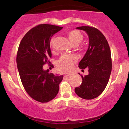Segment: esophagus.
Wrapping results in <instances>:
<instances>
[{
    "label": "esophagus",
    "instance_id": "1",
    "mask_svg": "<svg viewBox=\"0 0 129 129\" xmlns=\"http://www.w3.org/2000/svg\"><path fill=\"white\" fill-rule=\"evenodd\" d=\"M64 75H66V76H69L70 75H71V74L68 73H64Z\"/></svg>",
    "mask_w": 129,
    "mask_h": 129
}]
</instances>
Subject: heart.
<instances>
[{
	"label": "heart",
	"mask_w": 129,
	"mask_h": 129,
	"mask_svg": "<svg viewBox=\"0 0 129 129\" xmlns=\"http://www.w3.org/2000/svg\"><path fill=\"white\" fill-rule=\"evenodd\" d=\"M70 42L73 46H77L82 42L84 39L83 35L78 30L73 29L67 33ZM77 58L75 55H63L57 62V66L63 71H70L77 62Z\"/></svg>",
	"instance_id": "heart-1"
}]
</instances>
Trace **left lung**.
<instances>
[{"label": "left lung", "mask_w": 129, "mask_h": 129, "mask_svg": "<svg viewBox=\"0 0 129 129\" xmlns=\"http://www.w3.org/2000/svg\"><path fill=\"white\" fill-rule=\"evenodd\" d=\"M77 29L84 30L89 37L88 48L78 65L82 70L88 68V75H81L82 83L75 88V92L82 99L91 100L103 92L109 82L112 68L110 48L106 37L95 27Z\"/></svg>", "instance_id": "8db88e82"}]
</instances>
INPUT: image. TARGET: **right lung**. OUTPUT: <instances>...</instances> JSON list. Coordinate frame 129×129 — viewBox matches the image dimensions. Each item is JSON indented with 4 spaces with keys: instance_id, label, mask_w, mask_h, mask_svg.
I'll use <instances>...</instances> for the list:
<instances>
[{
    "instance_id": "right-lung-1",
    "label": "right lung",
    "mask_w": 129,
    "mask_h": 129,
    "mask_svg": "<svg viewBox=\"0 0 129 129\" xmlns=\"http://www.w3.org/2000/svg\"><path fill=\"white\" fill-rule=\"evenodd\" d=\"M62 27L41 24L29 30L20 41L16 56L17 67L22 85L32 99L47 103L57 95L63 75L49 73L43 66L50 64L51 37Z\"/></svg>"
}]
</instances>
